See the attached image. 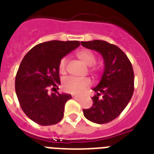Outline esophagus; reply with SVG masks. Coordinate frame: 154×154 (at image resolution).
Wrapping results in <instances>:
<instances>
[{"label":"esophagus","mask_w":154,"mask_h":154,"mask_svg":"<svg viewBox=\"0 0 154 154\" xmlns=\"http://www.w3.org/2000/svg\"><path fill=\"white\" fill-rule=\"evenodd\" d=\"M72 97H73V98H79V96H77V95L73 94V95H72Z\"/></svg>","instance_id":"34e87169"}]
</instances>
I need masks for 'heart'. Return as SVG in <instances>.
I'll list each match as a JSON object with an SVG mask.
<instances>
[{"instance_id": "1", "label": "heart", "mask_w": 154, "mask_h": 154, "mask_svg": "<svg viewBox=\"0 0 154 154\" xmlns=\"http://www.w3.org/2000/svg\"><path fill=\"white\" fill-rule=\"evenodd\" d=\"M76 56L86 66H92L96 62V57H95L94 54L87 49H82V50L78 51L76 53ZM58 68H59V71L61 73H64L66 72V60L65 57L60 60ZM91 71L93 73H96L97 72V69L96 68H92ZM90 85H91V81L88 78L78 79V78H75V77H67L62 83V88L67 92L78 94L82 92L84 89L89 87Z\"/></svg>"}]
</instances>
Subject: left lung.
<instances>
[{"instance_id":"8db88e82","label":"left lung","mask_w":154,"mask_h":154,"mask_svg":"<svg viewBox=\"0 0 154 154\" xmlns=\"http://www.w3.org/2000/svg\"><path fill=\"white\" fill-rule=\"evenodd\" d=\"M103 56L104 71L100 83L93 88V104L84 109V116L91 122L104 124L118 117L131 100L134 92V74L132 65L125 53L117 46L103 40L81 42Z\"/></svg>"}]
</instances>
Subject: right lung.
Here are the masks:
<instances>
[{"label": "right lung", "mask_w": 154, "mask_h": 154, "mask_svg": "<svg viewBox=\"0 0 154 154\" xmlns=\"http://www.w3.org/2000/svg\"><path fill=\"white\" fill-rule=\"evenodd\" d=\"M80 46L78 41L52 40L31 49L23 57L15 81L16 93L23 112L42 126L54 125L64 116L71 95L59 93L60 60ZM55 93H48L49 88Z\"/></svg>", "instance_id": "add662e5"}]
</instances>
